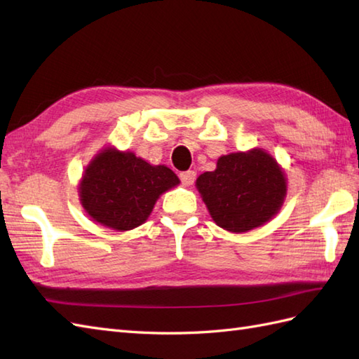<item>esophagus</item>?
<instances>
[{"label":"esophagus","instance_id":"34e87169","mask_svg":"<svg viewBox=\"0 0 359 359\" xmlns=\"http://www.w3.org/2000/svg\"><path fill=\"white\" fill-rule=\"evenodd\" d=\"M180 180L184 182L185 185H193V184H194V180H196V172H194V171H191V170L180 172Z\"/></svg>","mask_w":359,"mask_h":359}]
</instances>
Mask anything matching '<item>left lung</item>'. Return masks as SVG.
Masks as SVG:
<instances>
[{
	"instance_id": "8db88e82",
	"label": "left lung",
	"mask_w": 359,
	"mask_h": 359,
	"mask_svg": "<svg viewBox=\"0 0 359 359\" xmlns=\"http://www.w3.org/2000/svg\"><path fill=\"white\" fill-rule=\"evenodd\" d=\"M196 188L216 225L247 233L278 215L287 196V177L276 158L253 148L220 156L215 171L197 177Z\"/></svg>"
}]
</instances>
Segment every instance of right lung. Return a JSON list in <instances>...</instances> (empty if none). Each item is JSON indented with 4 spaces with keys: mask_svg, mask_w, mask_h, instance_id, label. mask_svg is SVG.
<instances>
[{
    "mask_svg": "<svg viewBox=\"0 0 359 359\" xmlns=\"http://www.w3.org/2000/svg\"><path fill=\"white\" fill-rule=\"evenodd\" d=\"M179 184L168 166L106 147L85 168L79 196L90 219L116 231H128L144 224L158 197Z\"/></svg>",
    "mask_w": 359,
    "mask_h": 359,
    "instance_id": "add662e5",
    "label": "right lung"
}]
</instances>
